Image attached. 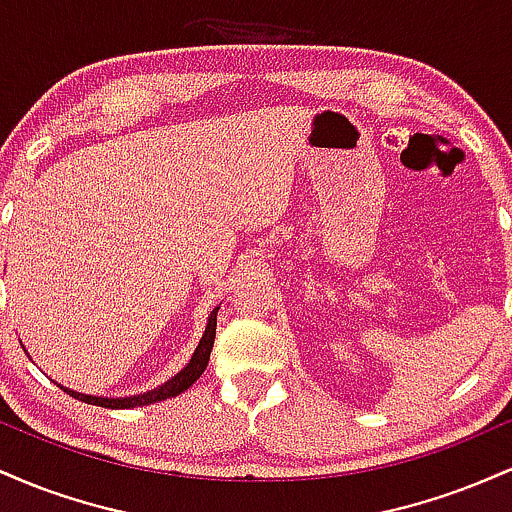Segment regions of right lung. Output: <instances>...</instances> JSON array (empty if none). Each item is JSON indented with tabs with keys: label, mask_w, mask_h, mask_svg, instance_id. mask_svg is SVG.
<instances>
[{
	"label": "right lung",
	"mask_w": 512,
	"mask_h": 512,
	"mask_svg": "<svg viewBox=\"0 0 512 512\" xmlns=\"http://www.w3.org/2000/svg\"><path fill=\"white\" fill-rule=\"evenodd\" d=\"M216 313H219V305L209 313L207 327H204V334L202 339H199L190 363H187L180 373H175L173 378L166 380V383L154 387V390L142 392V395H132V397H96V395H84V392L69 390V387L64 385L60 387L67 392V395L79 399V402L96 404V407H105V409H134V407H146V404H154V402H163V399H170V397H178L180 392L187 390V387L195 385L199 375H202L204 368H207L209 354L211 349H214V337H216Z\"/></svg>",
	"instance_id": "add662e5"
}]
</instances>
